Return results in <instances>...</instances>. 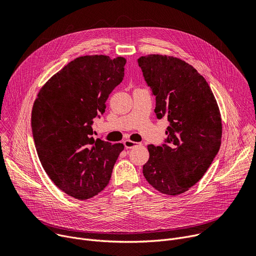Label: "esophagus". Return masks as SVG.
Returning <instances> with one entry per match:
<instances>
[{"label":"esophagus","instance_id":"esophagus-1","mask_svg":"<svg viewBox=\"0 0 256 256\" xmlns=\"http://www.w3.org/2000/svg\"><path fill=\"white\" fill-rule=\"evenodd\" d=\"M124 144L126 148H128V149H130V148H134V147H136V146H139V145H141V143L132 142V141H130V140H126V141L124 142Z\"/></svg>","mask_w":256,"mask_h":256}]
</instances>
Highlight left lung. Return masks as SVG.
Listing matches in <instances>:
<instances>
[{
  "label": "left lung",
  "instance_id": "8db88e82",
  "mask_svg": "<svg viewBox=\"0 0 256 256\" xmlns=\"http://www.w3.org/2000/svg\"><path fill=\"white\" fill-rule=\"evenodd\" d=\"M138 64L156 96V117L170 122L164 144L147 146L143 174L156 190L178 196L200 180L219 151V108L208 82L190 64L160 54L141 56Z\"/></svg>",
  "mask_w": 256,
  "mask_h": 256
}]
</instances>
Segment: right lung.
<instances>
[{
  "label": "right lung",
  "instance_id": "1",
  "mask_svg": "<svg viewBox=\"0 0 256 256\" xmlns=\"http://www.w3.org/2000/svg\"><path fill=\"white\" fill-rule=\"evenodd\" d=\"M126 58L85 56L70 62L40 90L32 130L45 172L60 190L88 200L109 184L124 146L92 137L94 119L124 76Z\"/></svg>",
  "mask_w": 256,
  "mask_h": 256
}]
</instances>
